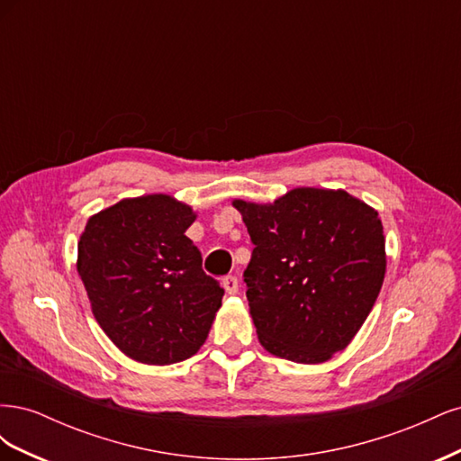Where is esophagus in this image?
Here are the masks:
<instances>
[{
  "label": "esophagus",
  "mask_w": 461,
  "mask_h": 461,
  "mask_svg": "<svg viewBox=\"0 0 461 461\" xmlns=\"http://www.w3.org/2000/svg\"><path fill=\"white\" fill-rule=\"evenodd\" d=\"M222 286H225L227 294H230V296L239 294V276H234V275H227L225 278H222Z\"/></svg>",
  "instance_id": "1"
}]
</instances>
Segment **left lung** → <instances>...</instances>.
<instances>
[{
	"label": "left lung",
	"mask_w": 461,
	"mask_h": 461,
	"mask_svg": "<svg viewBox=\"0 0 461 461\" xmlns=\"http://www.w3.org/2000/svg\"><path fill=\"white\" fill-rule=\"evenodd\" d=\"M234 207L254 244L244 283L261 346L296 364L344 350L383 286L379 213L344 190L321 188Z\"/></svg>",
	"instance_id": "8db88e82"
}]
</instances>
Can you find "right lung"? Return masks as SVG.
Masks as SVG:
<instances>
[{"label":"right lung","instance_id":"obj_1","mask_svg":"<svg viewBox=\"0 0 461 461\" xmlns=\"http://www.w3.org/2000/svg\"><path fill=\"white\" fill-rule=\"evenodd\" d=\"M196 215L163 194L122 200L90 217L77 269L92 312L122 354L171 366L200 350L225 290L185 234Z\"/></svg>","mask_w":461,"mask_h":461}]
</instances>
